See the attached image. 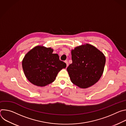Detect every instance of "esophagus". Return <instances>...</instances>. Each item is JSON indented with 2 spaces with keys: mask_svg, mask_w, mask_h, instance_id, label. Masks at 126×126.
<instances>
[{
  "mask_svg": "<svg viewBox=\"0 0 126 126\" xmlns=\"http://www.w3.org/2000/svg\"><path fill=\"white\" fill-rule=\"evenodd\" d=\"M65 62L66 63L67 67H68V65H69V63H68V61H67V60H65Z\"/></svg>",
  "mask_w": 126,
  "mask_h": 126,
  "instance_id": "esophagus-1",
  "label": "esophagus"
}]
</instances>
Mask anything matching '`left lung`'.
I'll list each match as a JSON object with an SVG mask.
<instances>
[{"mask_svg": "<svg viewBox=\"0 0 126 126\" xmlns=\"http://www.w3.org/2000/svg\"><path fill=\"white\" fill-rule=\"evenodd\" d=\"M72 63L67 68L71 82L81 88L97 83L104 71L106 58L95 47L86 44L71 51Z\"/></svg>", "mask_w": 126, "mask_h": 126, "instance_id": "obj_1", "label": "left lung"}]
</instances>
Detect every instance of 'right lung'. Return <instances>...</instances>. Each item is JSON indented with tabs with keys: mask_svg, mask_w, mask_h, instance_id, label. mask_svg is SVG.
Returning <instances> with one entry per match:
<instances>
[{
	"mask_svg": "<svg viewBox=\"0 0 126 126\" xmlns=\"http://www.w3.org/2000/svg\"><path fill=\"white\" fill-rule=\"evenodd\" d=\"M51 48L36 46L29 51L22 61L27 79L33 84L43 87L54 81L59 72L66 67Z\"/></svg>",
	"mask_w": 126,
	"mask_h": 126,
	"instance_id": "obj_1",
	"label": "right lung"
}]
</instances>
